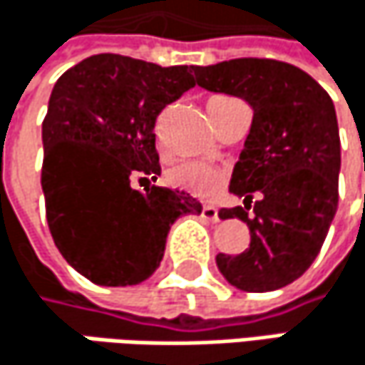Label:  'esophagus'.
I'll use <instances>...</instances> for the list:
<instances>
[{
  "mask_svg": "<svg viewBox=\"0 0 365 365\" xmlns=\"http://www.w3.org/2000/svg\"><path fill=\"white\" fill-rule=\"evenodd\" d=\"M202 218L207 220V222H218V220H220L218 210H216L214 205H204V207H202Z\"/></svg>",
  "mask_w": 365,
  "mask_h": 365,
  "instance_id": "esophagus-1",
  "label": "esophagus"
}]
</instances>
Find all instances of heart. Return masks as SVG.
Wrapping results in <instances>:
<instances>
[{
  "label": "heart",
  "mask_w": 365,
  "mask_h": 365,
  "mask_svg": "<svg viewBox=\"0 0 365 365\" xmlns=\"http://www.w3.org/2000/svg\"><path fill=\"white\" fill-rule=\"evenodd\" d=\"M172 187L187 191L197 197H214L222 185H225V174L216 168L204 161H182L176 163L170 174H168Z\"/></svg>",
  "instance_id": "heart-1"
}]
</instances>
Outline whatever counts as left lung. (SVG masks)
I'll list each match as a JSON object with an SVG mask.
<instances>
[{
  "label": "left lung",
  "instance_id": "8db88e82",
  "mask_svg": "<svg viewBox=\"0 0 365 365\" xmlns=\"http://www.w3.org/2000/svg\"><path fill=\"white\" fill-rule=\"evenodd\" d=\"M197 86L244 98L252 128L222 207L250 229V248L218 254L225 279L244 292H271L298 279L319 254L339 207L341 138L330 94L302 68L271 58H233L195 68ZM254 192L255 216H247Z\"/></svg>",
  "mask_w": 365,
  "mask_h": 365
}]
</instances>
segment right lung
Masks as SVG:
<instances>
[{
  "mask_svg": "<svg viewBox=\"0 0 365 365\" xmlns=\"http://www.w3.org/2000/svg\"><path fill=\"white\" fill-rule=\"evenodd\" d=\"M195 68L96 54L54 83L41 123L46 218L65 260L92 284L145 282L174 220L202 214L185 191L130 185L161 174L155 121L195 86Z\"/></svg>",
  "mask_w": 365,
  "mask_h": 365,
  "instance_id": "1",
  "label": "right lung"
}]
</instances>
